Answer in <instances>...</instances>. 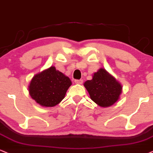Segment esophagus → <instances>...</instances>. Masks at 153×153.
<instances>
[{
	"label": "esophagus",
	"mask_w": 153,
	"mask_h": 153,
	"mask_svg": "<svg viewBox=\"0 0 153 153\" xmlns=\"http://www.w3.org/2000/svg\"><path fill=\"white\" fill-rule=\"evenodd\" d=\"M74 82H75V83L77 84H82V83H83V80L82 79H76Z\"/></svg>",
	"instance_id": "34e87169"
}]
</instances>
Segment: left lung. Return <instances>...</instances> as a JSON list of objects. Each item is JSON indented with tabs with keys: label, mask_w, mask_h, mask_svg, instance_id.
<instances>
[{
	"label": "left lung",
	"mask_w": 153,
	"mask_h": 153,
	"mask_svg": "<svg viewBox=\"0 0 153 153\" xmlns=\"http://www.w3.org/2000/svg\"><path fill=\"white\" fill-rule=\"evenodd\" d=\"M91 100L102 107H110L119 100L123 87L114 76L105 69H100L92 79L84 82Z\"/></svg>",
	"instance_id": "1"
}]
</instances>
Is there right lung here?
<instances>
[{"label": "right lung", "mask_w": 153, "mask_h": 153, "mask_svg": "<svg viewBox=\"0 0 153 153\" xmlns=\"http://www.w3.org/2000/svg\"><path fill=\"white\" fill-rule=\"evenodd\" d=\"M71 85L69 77L52 66L32 78L28 91L31 98L40 105L54 107L64 98Z\"/></svg>", "instance_id": "add662e5"}]
</instances>
